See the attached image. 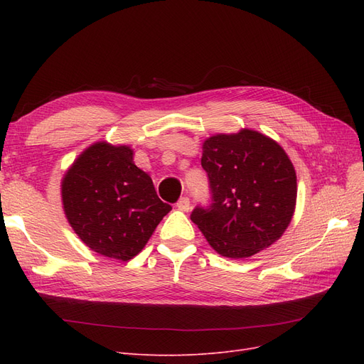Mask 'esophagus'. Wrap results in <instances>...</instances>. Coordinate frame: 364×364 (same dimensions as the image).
Listing matches in <instances>:
<instances>
[{
    "label": "esophagus",
    "instance_id": "34e87169",
    "mask_svg": "<svg viewBox=\"0 0 364 364\" xmlns=\"http://www.w3.org/2000/svg\"><path fill=\"white\" fill-rule=\"evenodd\" d=\"M176 206L182 209V211H188V209H190V199H188V197H181L178 203H176Z\"/></svg>",
    "mask_w": 364,
    "mask_h": 364
}]
</instances>
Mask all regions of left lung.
<instances>
[{"mask_svg": "<svg viewBox=\"0 0 364 364\" xmlns=\"http://www.w3.org/2000/svg\"><path fill=\"white\" fill-rule=\"evenodd\" d=\"M202 167L209 205L191 220L220 255L247 258L287 229L296 205V173L279 144L255 130L205 141Z\"/></svg>", "mask_w": 364, "mask_h": 364, "instance_id": "8db88e82", "label": "left lung"}]
</instances>
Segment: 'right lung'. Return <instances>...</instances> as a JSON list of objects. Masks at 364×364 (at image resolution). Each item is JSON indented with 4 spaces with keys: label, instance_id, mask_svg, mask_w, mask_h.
Listing matches in <instances>:
<instances>
[{
    "label": "right lung",
    "instance_id": "obj_1",
    "mask_svg": "<svg viewBox=\"0 0 364 364\" xmlns=\"http://www.w3.org/2000/svg\"><path fill=\"white\" fill-rule=\"evenodd\" d=\"M65 214L83 243L100 255L129 261L146 246L171 206L134 151L97 142L79 156L62 182Z\"/></svg>",
    "mask_w": 364,
    "mask_h": 364
}]
</instances>
